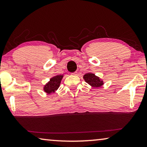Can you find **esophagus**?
Wrapping results in <instances>:
<instances>
[{
  "instance_id": "esophagus-1",
  "label": "esophagus",
  "mask_w": 147,
  "mask_h": 147,
  "mask_svg": "<svg viewBox=\"0 0 147 147\" xmlns=\"http://www.w3.org/2000/svg\"><path fill=\"white\" fill-rule=\"evenodd\" d=\"M71 74H72V75H76V74H77V73H76V72H74V73H71Z\"/></svg>"
}]
</instances>
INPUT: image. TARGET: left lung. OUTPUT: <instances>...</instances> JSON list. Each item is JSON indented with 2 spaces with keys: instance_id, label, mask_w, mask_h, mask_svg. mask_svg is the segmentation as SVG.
I'll list each match as a JSON object with an SVG mask.
<instances>
[{
  "instance_id": "left-lung-1",
  "label": "left lung",
  "mask_w": 147,
  "mask_h": 147,
  "mask_svg": "<svg viewBox=\"0 0 147 147\" xmlns=\"http://www.w3.org/2000/svg\"><path fill=\"white\" fill-rule=\"evenodd\" d=\"M83 78L86 83H88L89 86L93 87V88H100V87L104 85V82L102 80L93 73H86L84 75Z\"/></svg>"
}]
</instances>
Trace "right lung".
<instances>
[{"instance_id":"obj_1","label":"right lung","mask_w":147,"mask_h":147,"mask_svg":"<svg viewBox=\"0 0 147 147\" xmlns=\"http://www.w3.org/2000/svg\"><path fill=\"white\" fill-rule=\"evenodd\" d=\"M63 77V74L56 75L50 79V80L43 87V90L47 94L53 93L60 86L61 80Z\"/></svg>"}]
</instances>
